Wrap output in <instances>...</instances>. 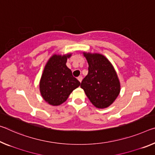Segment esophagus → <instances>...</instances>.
<instances>
[{"label": "esophagus", "instance_id": "1", "mask_svg": "<svg viewBox=\"0 0 155 155\" xmlns=\"http://www.w3.org/2000/svg\"><path fill=\"white\" fill-rule=\"evenodd\" d=\"M77 79L80 82H81L82 81V79H83V77H81V76H79V77H78V78H77Z\"/></svg>", "mask_w": 155, "mask_h": 155}]
</instances>
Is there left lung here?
Wrapping results in <instances>:
<instances>
[{
	"mask_svg": "<svg viewBox=\"0 0 155 155\" xmlns=\"http://www.w3.org/2000/svg\"><path fill=\"white\" fill-rule=\"evenodd\" d=\"M88 63V74L81 87L90 102L97 108L104 109L113 104L119 96L121 84L110 61L98 53L83 52Z\"/></svg>",
	"mask_w": 155,
	"mask_h": 155,
	"instance_id": "obj_1",
	"label": "left lung"
}]
</instances>
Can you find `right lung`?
<instances>
[{"label":"right lung","instance_id":"obj_1","mask_svg":"<svg viewBox=\"0 0 155 155\" xmlns=\"http://www.w3.org/2000/svg\"><path fill=\"white\" fill-rule=\"evenodd\" d=\"M72 54H54L44 68L39 82V90L43 99L48 104L57 106L64 103L81 83L72 76L66 63Z\"/></svg>","mask_w":155,"mask_h":155}]
</instances>
